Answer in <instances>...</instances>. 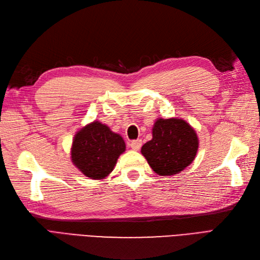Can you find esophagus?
Here are the masks:
<instances>
[{
    "instance_id": "34e87169",
    "label": "esophagus",
    "mask_w": 260,
    "mask_h": 260,
    "mask_svg": "<svg viewBox=\"0 0 260 260\" xmlns=\"http://www.w3.org/2000/svg\"><path fill=\"white\" fill-rule=\"evenodd\" d=\"M130 146H131L132 149H135V151H139L141 146H142V141H141V140L132 141V142L130 143Z\"/></svg>"
}]
</instances>
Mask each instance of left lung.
Returning a JSON list of instances; mask_svg holds the SVG:
<instances>
[{
	"mask_svg": "<svg viewBox=\"0 0 260 260\" xmlns=\"http://www.w3.org/2000/svg\"><path fill=\"white\" fill-rule=\"evenodd\" d=\"M152 136L141 153L157 175L175 176L193 162L200 143L196 131L185 120L158 118Z\"/></svg>",
	"mask_w": 260,
	"mask_h": 260,
	"instance_id": "obj_1",
	"label": "left lung"
}]
</instances>
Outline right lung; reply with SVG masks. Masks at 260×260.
Returning <instances> with one entry per match:
<instances>
[{"label": "right lung", "instance_id": "add662e5", "mask_svg": "<svg viewBox=\"0 0 260 260\" xmlns=\"http://www.w3.org/2000/svg\"><path fill=\"white\" fill-rule=\"evenodd\" d=\"M124 151L122 137L95 120L77 131L70 155L81 174L93 180H102L114 170L118 157Z\"/></svg>", "mask_w": 260, "mask_h": 260}]
</instances>
